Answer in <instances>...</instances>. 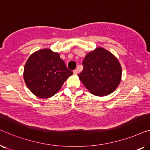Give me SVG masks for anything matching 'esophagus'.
Listing matches in <instances>:
<instances>
[{
    "mask_svg": "<svg viewBox=\"0 0 150 150\" xmlns=\"http://www.w3.org/2000/svg\"><path fill=\"white\" fill-rule=\"evenodd\" d=\"M73 71H74V74H77L78 72H79V71H78L77 69H75Z\"/></svg>",
    "mask_w": 150,
    "mask_h": 150,
    "instance_id": "esophagus-1",
    "label": "esophagus"
}]
</instances>
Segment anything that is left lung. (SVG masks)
<instances>
[{"instance_id":"left-lung-1","label":"left lung","mask_w":150,"mask_h":150,"mask_svg":"<svg viewBox=\"0 0 150 150\" xmlns=\"http://www.w3.org/2000/svg\"><path fill=\"white\" fill-rule=\"evenodd\" d=\"M83 70L79 76L93 95L107 96L118 87L122 67L115 57L103 48L89 52L83 61Z\"/></svg>"}]
</instances>
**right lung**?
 I'll use <instances>...</instances> for the list:
<instances>
[{
    "label": "right lung",
    "mask_w": 150,
    "mask_h": 150,
    "mask_svg": "<svg viewBox=\"0 0 150 150\" xmlns=\"http://www.w3.org/2000/svg\"><path fill=\"white\" fill-rule=\"evenodd\" d=\"M72 74L59 54L50 49H43L32 54L26 61L24 79L34 95L48 98L56 94Z\"/></svg>",
    "instance_id": "1"
}]
</instances>
